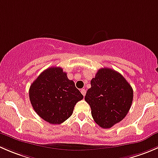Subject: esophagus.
Masks as SVG:
<instances>
[{
  "mask_svg": "<svg viewBox=\"0 0 158 158\" xmlns=\"http://www.w3.org/2000/svg\"><path fill=\"white\" fill-rule=\"evenodd\" d=\"M81 93L82 94V95H83V96H85V93H86V91H85V89H81Z\"/></svg>",
  "mask_w": 158,
  "mask_h": 158,
  "instance_id": "esophagus-1",
  "label": "esophagus"
}]
</instances>
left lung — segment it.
<instances>
[{
    "label": "left lung",
    "mask_w": 158,
    "mask_h": 158,
    "mask_svg": "<svg viewBox=\"0 0 158 158\" xmlns=\"http://www.w3.org/2000/svg\"><path fill=\"white\" fill-rule=\"evenodd\" d=\"M85 100L90 106L95 123L101 128H110L128 114L133 101V89L122 74L102 68L91 80Z\"/></svg>",
    "instance_id": "1"
}]
</instances>
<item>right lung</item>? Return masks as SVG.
<instances>
[{"mask_svg": "<svg viewBox=\"0 0 158 158\" xmlns=\"http://www.w3.org/2000/svg\"><path fill=\"white\" fill-rule=\"evenodd\" d=\"M29 96L36 114L53 125L67 120L76 103L83 98L60 67H49L41 73L30 85Z\"/></svg>", "mask_w": 158, "mask_h": 158, "instance_id": "add662e5", "label": "right lung"}]
</instances>
